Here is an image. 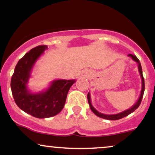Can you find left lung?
Instances as JSON below:
<instances>
[{
	"label": "left lung",
	"mask_w": 155,
	"mask_h": 155,
	"mask_svg": "<svg viewBox=\"0 0 155 155\" xmlns=\"http://www.w3.org/2000/svg\"><path fill=\"white\" fill-rule=\"evenodd\" d=\"M127 56L130 57L132 59L134 60V61H136L137 63H138V71L140 73V77H141V79H142V87H141V92H140V97L139 98H138V100L137 102L135 104L134 106H133L132 107L128 108V109L125 110V111L121 112V113H119V114H111V115H107V114H102V113H100L99 111H97V110L95 109V108L92 106V105L91 104V100H90V92H88L87 94V100H88V103H89V105H90V109L92 110V111L93 112L94 114H95V115H97V117H101V118H103V119H106V120H120V119L123 118V117H127V115H129L130 114L133 113V111H135V110L137 109V108H138V106H140V103H141V101H142V98H143V92H144V89H145V84H144V79H143V73H142V68H141V65H140V63L139 61V60L137 58L136 56H135V55H133L132 54H129Z\"/></svg>",
	"instance_id": "left-lung-1"
}]
</instances>
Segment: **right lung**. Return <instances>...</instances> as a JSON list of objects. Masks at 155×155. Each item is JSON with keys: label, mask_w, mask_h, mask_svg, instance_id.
<instances>
[{"label": "right lung", "mask_w": 155, "mask_h": 155, "mask_svg": "<svg viewBox=\"0 0 155 155\" xmlns=\"http://www.w3.org/2000/svg\"><path fill=\"white\" fill-rule=\"evenodd\" d=\"M48 49L47 45L33 48L19 60L11 79V89L17 106L36 118L55 116L65 106L68 92L75 80H54L46 91L31 93L27 88L33 65Z\"/></svg>", "instance_id": "obj_1"}]
</instances>
